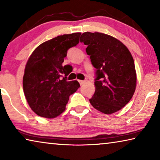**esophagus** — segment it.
I'll use <instances>...</instances> for the list:
<instances>
[{
  "instance_id": "34e87169",
  "label": "esophagus",
  "mask_w": 160,
  "mask_h": 160,
  "mask_svg": "<svg viewBox=\"0 0 160 160\" xmlns=\"http://www.w3.org/2000/svg\"><path fill=\"white\" fill-rule=\"evenodd\" d=\"M78 82H79V83L80 84V85H83V84H85L86 82V80H78Z\"/></svg>"
}]
</instances>
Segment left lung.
Returning a JSON list of instances; mask_svg holds the SVG:
<instances>
[{"label": "left lung", "mask_w": 160, "mask_h": 160, "mask_svg": "<svg viewBox=\"0 0 160 160\" xmlns=\"http://www.w3.org/2000/svg\"><path fill=\"white\" fill-rule=\"evenodd\" d=\"M81 42L97 69L95 92L90 99L94 109L105 114L121 110L131 99L137 75L130 51L115 37L101 32H84Z\"/></svg>", "instance_id": "1"}]
</instances>
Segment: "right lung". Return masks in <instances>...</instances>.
<instances>
[{
	"instance_id": "add662e5",
	"label": "right lung",
	"mask_w": 160,
	"mask_h": 160,
	"mask_svg": "<svg viewBox=\"0 0 160 160\" xmlns=\"http://www.w3.org/2000/svg\"><path fill=\"white\" fill-rule=\"evenodd\" d=\"M80 34L75 32L53 38L38 46L29 56L23 91L29 106L38 116L53 118L61 114L70 94L80 88L77 80H66L72 68L63 66V62L68 50L79 43Z\"/></svg>"
}]
</instances>
